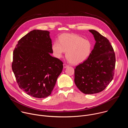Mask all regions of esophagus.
Returning <instances> with one entry per match:
<instances>
[{"label":"esophagus","mask_w":128,"mask_h":128,"mask_svg":"<svg viewBox=\"0 0 128 128\" xmlns=\"http://www.w3.org/2000/svg\"><path fill=\"white\" fill-rule=\"evenodd\" d=\"M68 66H69V65H67V64H66V63H64V64H63V67H64V68H66V67H68Z\"/></svg>","instance_id":"obj_1"}]
</instances>
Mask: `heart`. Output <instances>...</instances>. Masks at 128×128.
Here are the masks:
<instances>
[{"label":"heart","mask_w":128,"mask_h":128,"mask_svg":"<svg viewBox=\"0 0 128 128\" xmlns=\"http://www.w3.org/2000/svg\"><path fill=\"white\" fill-rule=\"evenodd\" d=\"M92 48V44L88 40L70 33L61 35L59 41H54L52 45L54 56L60 58L66 51V58L73 64H78L85 61L89 57Z\"/></svg>","instance_id":"b5f03b06"}]
</instances>
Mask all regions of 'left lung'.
Returning a JSON list of instances; mask_svg holds the SVG:
<instances>
[{"label":"left lung","mask_w":128,"mask_h":128,"mask_svg":"<svg viewBox=\"0 0 128 128\" xmlns=\"http://www.w3.org/2000/svg\"><path fill=\"white\" fill-rule=\"evenodd\" d=\"M96 42L88 58L74 69V82L84 94L103 90L114 78L116 66L114 50L109 40L94 30H89Z\"/></svg>","instance_id":"1"}]
</instances>
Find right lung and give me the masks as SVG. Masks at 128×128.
Wrapping results in <instances>:
<instances>
[{
  "label": "right lung",
  "instance_id": "obj_1",
  "mask_svg": "<svg viewBox=\"0 0 128 128\" xmlns=\"http://www.w3.org/2000/svg\"><path fill=\"white\" fill-rule=\"evenodd\" d=\"M49 34L33 30L18 41L13 52L12 67L18 84L35 98L50 95L63 68V62L50 54L53 52Z\"/></svg>",
  "mask_w": 128,
  "mask_h": 128
}]
</instances>
